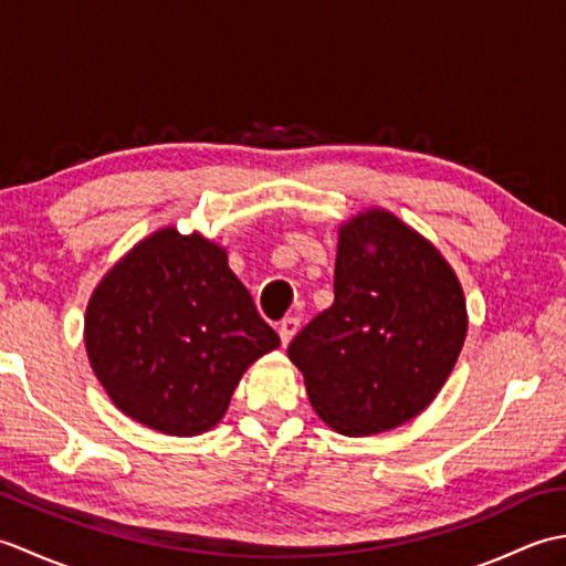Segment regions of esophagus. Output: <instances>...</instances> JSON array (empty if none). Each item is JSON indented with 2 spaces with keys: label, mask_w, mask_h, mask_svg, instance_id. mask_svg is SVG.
Here are the masks:
<instances>
[{
  "label": "esophagus",
  "mask_w": 566,
  "mask_h": 566,
  "mask_svg": "<svg viewBox=\"0 0 566 566\" xmlns=\"http://www.w3.org/2000/svg\"><path fill=\"white\" fill-rule=\"evenodd\" d=\"M280 338H282V345H290L292 343V338L296 335V331H298V318L296 316H286L282 323H280Z\"/></svg>",
  "instance_id": "1"
}]
</instances>
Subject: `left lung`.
Wrapping results in <instances>:
<instances>
[{
    "mask_svg": "<svg viewBox=\"0 0 566 566\" xmlns=\"http://www.w3.org/2000/svg\"><path fill=\"white\" fill-rule=\"evenodd\" d=\"M467 326L450 262L399 216L371 207L340 223L335 302L286 355L323 423L363 438L426 411L462 353Z\"/></svg>",
    "mask_w": 566,
    "mask_h": 566,
    "instance_id": "8db88e82",
    "label": "left lung"
}]
</instances>
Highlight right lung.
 <instances>
[{
    "mask_svg": "<svg viewBox=\"0 0 566 566\" xmlns=\"http://www.w3.org/2000/svg\"><path fill=\"white\" fill-rule=\"evenodd\" d=\"M84 347L112 403L136 423L191 438L221 423L245 369L280 347L223 245L158 228L94 286Z\"/></svg>",
    "mask_w": 566,
    "mask_h": 566,
    "instance_id": "right-lung-1",
    "label": "right lung"
}]
</instances>
